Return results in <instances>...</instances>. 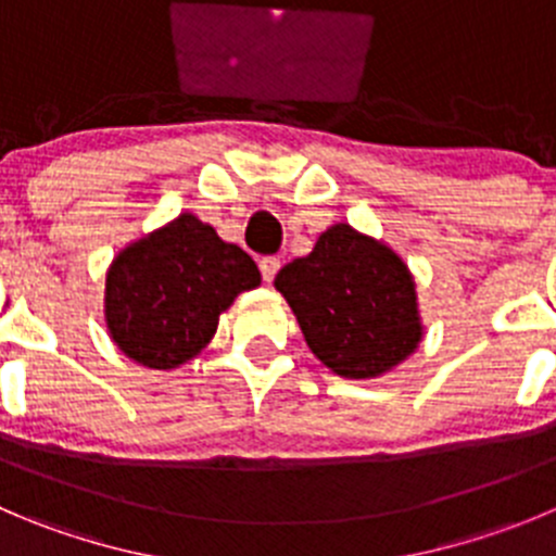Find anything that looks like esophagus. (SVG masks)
<instances>
[{
  "mask_svg": "<svg viewBox=\"0 0 556 556\" xmlns=\"http://www.w3.org/2000/svg\"><path fill=\"white\" fill-rule=\"evenodd\" d=\"M258 269H262L264 281L269 283L275 278V273L281 269V258H278V256H262V258H258Z\"/></svg>",
  "mask_w": 556,
  "mask_h": 556,
  "instance_id": "1",
  "label": "esophagus"
}]
</instances>
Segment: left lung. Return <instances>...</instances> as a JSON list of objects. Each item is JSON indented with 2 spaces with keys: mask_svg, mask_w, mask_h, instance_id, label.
Here are the masks:
<instances>
[{
  "mask_svg": "<svg viewBox=\"0 0 556 556\" xmlns=\"http://www.w3.org/2000/svg\"><path fill=\"white\" fill-rule=\"evenodd\" d=\"M311 352L341 377L368 379L420 341L415 283L390 248L338 224L275 275Z\"/></svg>",
  "mask_w": 556,
  "mask_h": 556,
  "instance_id": "left-lung-1",
  "label": "left lung"
}]
</instances>
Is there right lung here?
<instances>
[{"label":"right lung","mask_w":556,"mask_h":556,"mask_svg":"<svg viewBox=\"0 0 556 556\" xmlns=\"http://www.w3.org/2000/svg\"><path fill=\"white\" fill-rule=\"evenodd\" d=\"M256 262L213 226L179 215L123 251L105 275V321L128 357L177 368L215 336L218 316L258 287Z\"/></svg>","instance_id":"right-lung-1"}]
</instances>
